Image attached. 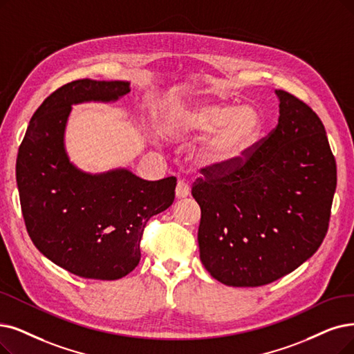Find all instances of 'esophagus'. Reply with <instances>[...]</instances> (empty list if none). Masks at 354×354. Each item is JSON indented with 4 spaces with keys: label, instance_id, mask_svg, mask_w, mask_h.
<instances>
[{
    "label": "esophagus",
    "instance_id": "34e87169",
    "mask_svg": "<svg viewBox=\"0 0 354 354\" xmlns=\"http://www.w3.org/2000/svg\"><path fill=\"white\" fill-rule=\"evenodd\" d=\"M189 194H190L189 183L185 180H178L177 187H176V196L178 197V199H181V197H187Z\"/></svg>",
    "mask_w": 354,
    "mask_h": 354
}]
</instances>
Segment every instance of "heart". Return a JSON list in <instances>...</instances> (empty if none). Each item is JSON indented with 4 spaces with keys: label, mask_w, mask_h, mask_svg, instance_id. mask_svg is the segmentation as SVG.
Segmentation results:
<instances>
[{
    "label": "heart",
    "mask_w": 354,
    "mask_h": 354,
    "mask_svg": "<svg viewBox=\"0 0 354 354\" xmlns=\"http://www.w3.org/2000/svg\"><path fill=\"white\" fill-rule=\"evenodd\" d=\"M216 132L201 148L199 157L207 165H225L244 158L260 142L264 131L261 113L252 106L199 103L183 110L176 133Z\"/></svg>",
    "instance_id": "heart-1"
}]
</instances>
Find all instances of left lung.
<instances>
[{
	"label": "left lung",
	"instance_id": "obj_1",
	"mask_svg": "<svg viewBox=\"0 0 354 354\" xmlns=\"http://www.w3.org/2000/svg\"><path fill=\"white\" fill-rule=\"evenodd\" d=\"M279 123L244 158L206 165L192 194L201 206V260L221 283L257 288L298 268L328 231L337 165L317 113L276 90Z\"/></svg>",
	"mask_w": 354,
	"mask_h": 354
}]
</instances>
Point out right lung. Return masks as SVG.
Segmentation results:
<instances>
[{
    "mask_svg": "<svg viewBox=\"0 0 354 354\" xmlns=\"http://www.w3.org/2000/svg\"><path fill=\"white\" fill-rule=\"evenodd\" d=\"M129 91L124 81L65 84L35 111L17 153L29 236L45 257L84 279L116 280L131 273L148 221L174 202L176 177L147 181L128 169L90 176L68 161L64 131L71 106L116 100Z\"/></svg>",
    "mask_w": 354,
    "mask_h": 354,
    "instance_id": "obj_1",
    "label": "right lung"
}]
</instances>
